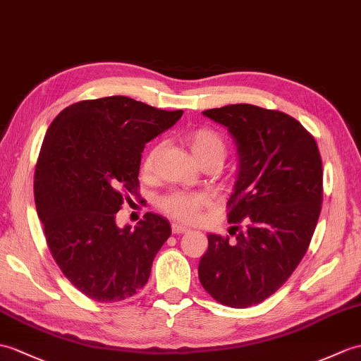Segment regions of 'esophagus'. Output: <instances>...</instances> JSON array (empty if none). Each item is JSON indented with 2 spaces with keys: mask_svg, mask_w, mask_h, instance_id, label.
Instances as JSON below:
<instances>
[{
  "mask_svg": "<svg viewBox=\"0 0 361 361\" xmlns=\"http://www.w3.org/2000/svg\"><path fill=\"white\" fill-rule=\"evenodd\" d=\"M172 232L175 233V235H178V233L189 232V228H186V226H183V224H178V223H173L172 224Z\"/></svg>",
  "mask_w": 361,
  "mask_h": 361,
  "instance_id": "34e87169",
  "label": "esophagus"
}]
</instances>
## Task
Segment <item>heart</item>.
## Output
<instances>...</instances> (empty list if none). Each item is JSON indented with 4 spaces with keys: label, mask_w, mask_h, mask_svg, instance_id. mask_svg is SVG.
<instances>
[{
    "label": "heart",
    "mask_w": 361,
    "mask_h": 361,
    "mask_svg": "<svg viewBox=\"0 0 361 361\" xmlns=\"http://www.w3.org/2000/svg\"><path fill=\"white\" fill-rule=\"evenodd\" d=\"M186 142L192 154L203 164L209 160L219 161L220 166L226 157V142L219 132L209 128H197L186 133ZM161 152V145H157L149 150L142 163V172L150 173L154 171L158 155ZM207 204V198L203 194H189V192H169L160 198L161 211L175 220L192 223L198 219L200 211Z\"/></svg>",
    "instance_id": "1"
}]
</instances>
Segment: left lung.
<instances>
[{
	"label": "left lung",
	"instance_id": "obj_1",
	"mask_svg": "<svg viewBox=\"0 0 361 361\" xmlns=\"http://www.w3.org/2000/svg\"><path fill=\"white\" fill-rule=\"evenodd\" d=\"M203 115L235 140L240 173L228 201L235 241L209 233L200 283L219 303L249 307L279 290L306 254L322 211V157L311 133L284 112L229 104Z\"/></svg>",
	"mask_w": 361,
	"mask_h": 361
}]
</instances>
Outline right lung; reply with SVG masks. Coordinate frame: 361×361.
I'll return each instance as SVG.
<instances>
[{
    "label": "right lung",
    "instance_id": "obj_1",
    "mask_svg": "<svg viewBox=\"0 0 361 361\" xmlns=\"http://www.w3.org/2000/svg\"><path fill=\"white\" fill-rule=\"evenodd\" d=\"M183 111H161L129 97L71 104L50 123L35 167V204L50 254L75 288L99 303L135 295L171 237L164 216L147 212L120 229L126 194L138 195L146 142Z\"/></svg>",
    "mask_w": 361,
    "mask_h": 361
}]
</instances>
